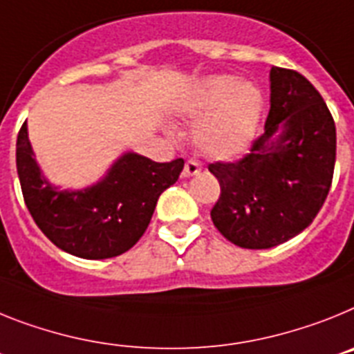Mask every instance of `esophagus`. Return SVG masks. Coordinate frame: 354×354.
Segmentation results:
<instances>
[{"label": "esophagus", "mask_w": 354, "mask_h": 354, "mask_svg": "<svg viewBox=\"0 0 354 354\" xmlns=\"http://www.w3.org/2000/svg\"><path fill=\"white\" fill-rule=\"evenodd\" d=\"M199 171H201V165H199L196 160H189V162L185 164V167H183V176L185 178L196 176Z\"/></svg>", "instance_id": "1"}]
</instances>
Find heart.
Masks as SVG:
<instances>
[{
    "label": "heart",
    "instance_id": "heart-1",
    "mask_svg": "<svg viewBox=\"0 0 354 354\" xmlns=\"http://www.w3.org/2000/svg\"><path fill=\"white\" fill-rule=\"evenodd\" d=\"M266 110V96L253 82L232 75L203 76L187 85L174 101V112L198 119L192 131L203 155L233 160L257 139Z\"/></svg>",
    "mask_w": 354,
    "mask_h": 354
}]
</instances>
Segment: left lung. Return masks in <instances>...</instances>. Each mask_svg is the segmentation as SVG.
Masks as SVG:
<instances>
[{"label": "left lung", "mask_w": 354, "mask_h": 354, "mask_svg": "<svg viewBox=\"0 0 354 354\" xmlns=\"http://www.w3.org/2000/svg\"><path fill=\"white\" fill-rule=\"evenodd\" d=\"M269 80L266 130L251 153L208 165L221 185L212 221L245 250H269L310 226L330 192L337 155L333 118L315 87L281 67Z\"/></svg>", "instance_id": "8db88e82"}]
</instances>
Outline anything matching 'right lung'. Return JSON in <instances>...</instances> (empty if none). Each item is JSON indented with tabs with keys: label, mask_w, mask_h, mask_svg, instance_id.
Here are the masks:
<instances>
[{
	"label": "right lung",
	"mask_w": 354,
	"mask_h": 354,
	"mask_svg": "<svg viewBox=\"0 0 354 354\" xmlns=\"http://www.w3.org/2000/svg\"><path fill=\"white\" fill-rule=\"evenodd\" d=\"M15 164L24 203L41 232L66 253L103 260L137 244L160 194L176 183L185 162L158 164L128 151L94 185L60 189L42 174L24 122L15 144Z\"/></svg>",
	"instance_id": "obj_1"
}]
</instances>
